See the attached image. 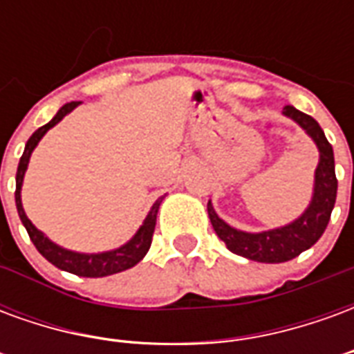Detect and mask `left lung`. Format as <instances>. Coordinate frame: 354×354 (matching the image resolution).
<instances>
[{
    "instance_id": "obj_1",
    "label": "left lung",
    "mask_w": 354,
    "mask_h": 354,
    "mask_svg": "<svg viewBox=\"0 0 354 354\" xmlns=\"http://www.w3.org/2000/svg\"><path fill=\"white\" fill-rule=\"evenodd\" d=\"M282 115L296 121L309 134V138L319 149V165L315 170L313 197L309 207L304 210V214L297 216L294 222L286 223L282 227L248 233V231L235 230L230 223L223 222L222 218L216 214L210 201L207 207L208 218L216 235L222 239L231 252L243 256L246 260L261 261V263H282V261L294 260L307 248H311L326 230L330 214L334 210L335 195H337L334 149L324 136L320 124L311 115L299 111L294 106H284Z\"/></svg>"
}]
</instances>
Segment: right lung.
<instances>
[{
  "label": "right lung",
  "instance_id": "right-lung-1",
  "mask_svg": "<svg viewBox=\"0 0 354 354\" xmlns=\"http://www.w3.org/2000/svg\"><path fill=\"white\" fill-rule=\"evenodd\" d=\"M81 102H68L62 108L58 109L57 115L50 119L49 123L39 127L37 131L30 136V140L26 142V147H24V153L20 157L19 169H17V192H15V203H17V210H19V216L24 227H26L28 235L32 239V243L35 245V248L39 250L43 258L47 261H50L53 266L62 269V271H68V273L77 274V277H91V279H98V277H108V274L121 273L124 269H131L138 263L144 256L149 250L151 246V237H153L155 231V222H157V212H159V207H161L165 195L155 201L153 207L149 208L146 220L140 225L138 231L132 235L131 241H127L124 245H121L119 248H113V250H106V252H75V250H68L64 246L53 243L43 231H39L35 227L34 223L30 222V218L24 212V207H22V197H20V192H22V182H24V174H26L28 162H30V157L34 153L35 146L39 144V140L45 136V132L53 129L55 124L60 123L70 111L80 106Z\"/></svg>",
  "mask_w": 354,
  "mask_h": 354
}]
</instances>
